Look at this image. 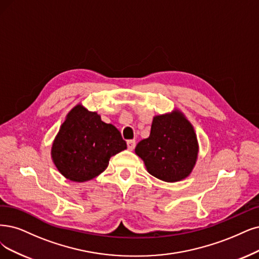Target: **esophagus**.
<instances>
[{
  "instance_id": "esophagus-1",
  "label": "esophagus",
  "mask_w": 259,
  "mask_h": 259,
  "mask_svg": "<svg viewBox=\"0 0 259 259\" xmlns=\"http://www.w3.org/2000/svg\"><path fill=\"white\" fill-rule=\"evenodd\" d=\"M136 141L135 140H129L128 142H127V146H128V149L129 150H133V148L136 147Z\"/></svg>"
}]
</instances>
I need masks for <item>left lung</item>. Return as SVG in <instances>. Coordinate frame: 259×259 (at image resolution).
I'll list each match as a JSON object with an SVG mask.
<instances>
[{
  "label": "left lung",
  "instance_id": "left-lung-1",
  "mask_svg": "<svg viewBox=\"0 0 259 259\" xmlns=\"http://www.w3.org/2000/svg\"><path fill=\"white\" fill-rule=\"evenodd\" d=\"M197 152L193 127L179 112L156 116L150 136L136 147V154L149 173L167 183L179 181L191 173Z\"/></svg>",
  "mask_w": 259,
  "mask_h": 259
}]
</instances>
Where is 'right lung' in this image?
I'll return each instance as SVG.
<instances>
[{
	"mask_svg": "<svg viewBox=\"0 0 259 259\" xmlns=\"http://www.w3.org/2000/svg\"><path fill=\"white\" fill-rule=\"evenodd\" d=\"M127 148L120 132L96 112L76 105L57 133L52 158L67 179L83 183L101 174L110 158Z\"/></svg>",
	"mask_w": 259,
	"mask_h": 259,
	"instance_id": "right-lung-1",
	"label": "right lung"
}]
</instances>
